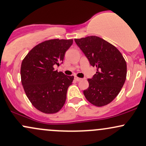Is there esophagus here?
Returning a JSON list of instances; mask_svg holds the SVG:
<instances>
[{"label": "esophagus", "instance_id": "34e87169", "mask_svg": "<svg viewBox=\"0 0 146 146\" xmlns=\"http://www.w3.org/2000/svg\"><path fill=\"white\" fill-rule=\"evenodd\" d=\"M74 79L76 80V81H80V80H82V78H78V77H76V76H75L74 77Z\"/></svg>", "mask_w": 146, "mask_h": 146}]
</instances>
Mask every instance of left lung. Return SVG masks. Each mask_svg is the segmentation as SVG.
Wrapping results in <instances>:
<instances>
[{"mask_svg":"<svg viewBox=\"0 0 146 146\" xmlns=\"http://www.w3.org/2000/svg\"><path fill=\"white\" fill-rule=\"evenodd\" d=\"M91 66L97 72L88 78L89 87L83 91L85 98L96 107L109 104L115 98L125 83L127 67L116 47L97 36L75 39Z\"/></svg>","mask_w":146,"mask_h":146,"instance_id":"obj_1","label":"left lung"}]
</instances>
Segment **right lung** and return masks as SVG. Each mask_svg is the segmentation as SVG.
<instances>
[{"instance_id":"right-lung-1","label":"right lung","mask_w":146,"mask_h":146,"mask_svg":"<svg viewBox=\"0 0 146 146\" xmlns=\"http://www.w3.org/2000/svg\"><path fill=\"white\" fill-rule=\"evenodd\" d=\"M72 39H54L37 44L23 59L21 81L26 95L37 110L44 113L58 112L64 105L73 76H66L54 66L63 63Z\"/></svg>"}]
</instances>
